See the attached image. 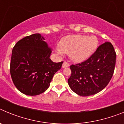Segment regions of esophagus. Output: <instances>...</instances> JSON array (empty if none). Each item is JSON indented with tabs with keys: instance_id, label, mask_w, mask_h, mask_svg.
Returning <instances> with one entry per match:
<instances>
[{
	"instance_id": "esophagus-1",
	"label": "esophagus",
	"mask_w": 124,
	"mask_h": 124,
	"mask_svg": "<svg viewBox=\"0 0 124 124\" xmlns=\"http://www.w3.org/2000/svg\"><path fill=\"white\" fill-rule=\"evenodd\" d=\"M70 66V64L68 63L67 61H64V63H63V65H62V67L64 68H67Z\"/></svg>"
}]
</instances>
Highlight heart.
<instances>
[{
  "label": "heart",
  "mask_w": 124,
  "mask_h": 124,
  "mask_svg": "<svg viewBox=\"0 0 124 124\" xmlns=\"http://www.w3.org/2000/svg\"><path fill=\"white\" fill-rule=\"evenodd\" d=\"M98 40L94 36L73 35L64 37L60 43V48L56 51L60 54H70V58L75 62L87 60L97 48Z\"/></svg>",
  "instance_id": "obj_1"
}]
</instances>
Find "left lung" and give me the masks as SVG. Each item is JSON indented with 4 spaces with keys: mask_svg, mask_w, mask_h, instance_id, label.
<instances>
[{
    "mask_svg": "<svg viewBox=\"0 0 124 124\" xmlns=\"http://www.w3.org/2000/svg\"><path fill=\"white\" fill-rule=\"evenodd\" d=\"M116 53L110 42L101 45L87 60L71 64V75L68 79L70 88L81 96L97 94L107 86L116 65Z\"/></svg>",
    "mask_w": 124,
    "mask_h": 124,
    "instance_id": "1",
    "label": "left lung"
}]
</instances>
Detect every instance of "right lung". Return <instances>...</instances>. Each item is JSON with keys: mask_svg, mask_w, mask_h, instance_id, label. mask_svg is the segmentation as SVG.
I'll return each mask as SVG.
<instances>
[{"mask_svg": "<svg viewBox=\"0 0 124 124\" xmlns=\"http://www.w3.org/2000/svg\"><path fill=\"white\" fill-rule=\"evenodd\" d=\"M39 33L19 40L12 52L10 71L14 85L28 96L44 93L63 61L54 63L50 58L51 48Z\"/></svg>", "mask_w": 124, "mask_h": 124, "instance_id": "1", "label": "right lung"}]
</instances>
